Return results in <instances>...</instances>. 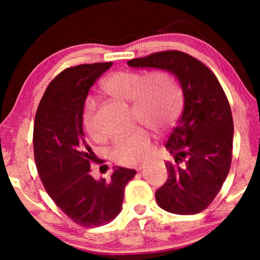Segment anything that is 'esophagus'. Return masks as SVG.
I'll use <instances>...</instances> for the list:
<instances>
[{"mask_svg": "<svg viewBox=\"0 0 260 260\" xmlns=\"http://www.w3.org/2000/svg\"><path fill=\"white\" fill-rule=\"evenodd\" d=\"M144 167H146V164H140V165H136L135 166V170L141 171L142 169H144Z\"/></svg>", "mask_w": 260, "mask_h": 260, "instance_id": "esophagus-1", "label": "esophagus"}]
</instances>
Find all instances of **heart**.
Wrapping results in <instances>:
<instances>
[{
	"mask_svg": "<svg viewBox=\"0 0 260 260\" xmlns=\"http://www.w3.org/2000/svg\"><path fill=\"white\" fill-rule=\"evenodd\" d=\"M101 90L112 99L131 102L135 121H140L156 131H164L178 119L183 107L182 90L178 82L162 71L143 74L122 70L109 74L100 85ZM95 101L87 99L82 113V125L87 134L99 136L95 125ZM152 136L143 127L131 134L114 140L112 156L122 165H134L151 155Z\"/></svg>",
	"mask_w": 260,
	"mask_h": 260,
	"instance_id": "heart-1",
	"label": "heart"
}]
</instances>
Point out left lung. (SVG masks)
Masks as SVG:
<instances>
[{
  "label": "left lung",
  "instance_id": "obj_1",
  "mask_svg": "<svg viewBox=\"0 0 260 260\" xmlns=\"http://www.w3.org/2000/svg\"><path fill=\"white\" fill-rule=\"evenodd\" d=\"M132 68L164 70L178 79L184 107L165 144L167 181L156 191L161 209L196 214L212 203L230 172L234 124L230 102L217 77L195 57L179 50L131 59Z\"/></svg>",
  "mask_w": 260,
  "mask_h": 260
}]
</instances>
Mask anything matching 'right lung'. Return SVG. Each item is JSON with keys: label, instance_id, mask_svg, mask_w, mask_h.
<instances>
[{"label": "right lung", "instance_id": "right-lung-1", "mask_svg": "<svg viewBox=\"0 0 260 260\" xmlns=\"http://www.w3.org/2000/svg\"><path fill=\"white\" fill-rule=\"evenodd\" d=\"M112 67L81 64L65 69L43 94L34 120L33 148L38 173L56 205L82 227L107 225L121 211L124 190L135 170L116 166L109 180H95V161L85 140L82 113L89 88Z\"/></svg>", "mask_w": 260, "mask_h": 260}]
</instances>
